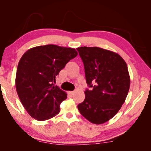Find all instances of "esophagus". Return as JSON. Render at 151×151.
Instances as JSON below:
<instances>
[{"label": "esophagus", "mask_w": 151, "mask_h": 151, "mask_svg": "<svg viewBox=\"0 0 151 151\" xmlns=\"http://www.w3.org/2000/svg\"><path fill=\"white\" fill-rule=\"evenodd\" d=\"M68 93V94H69L70 96H73V94H74V92L73 91H69Z\"/></svg>", "instance_id": "1"}]
</instances>
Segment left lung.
<instances>
[{"label": "left lung", "instance_id": "obj_1", "mask_svg": "<svg viewBox=\"0 0 151 151\" xmlns=\"http://www.w3.org/2000/svg\"><path fill=\"white\" fill-rule=\"evenodd\" d=\"M78 51L90 90L78 105L80 113L92 123L109 121L121 109L129 93L130 76L127 63L117 53L94 47H81Z\"/></svg>", "mask_w": 151, "mask_h": 151}]
</instances>
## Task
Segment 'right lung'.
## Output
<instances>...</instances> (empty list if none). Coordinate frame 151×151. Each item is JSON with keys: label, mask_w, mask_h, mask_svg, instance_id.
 Instances as JSON below:
<instances>
[{"label": "right lung", "mask_w": 151, "mask_h": 151, "mask_svg": "<svg viewBox=\"0 0 151 151\" xmlns=\"http://www.w3.org/2000/svg\"><path fill=\"white\" fill-rule=\"evenodd\" d=\"M77 55L75 48L47 45L30 48L22 55L17 70L16 89L32 118L42 121L59 113L67 94L55 86L56 76Z\"/></svg>", "instance_id": "add662e5"}]
</instances>
